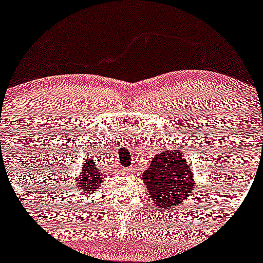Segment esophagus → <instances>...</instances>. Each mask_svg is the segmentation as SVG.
I'll list each match as a JSON object with an SVG mask.
<instances>
[{"label":"esophagus","mask_w":263,"mask_h":263,"mask_svg":"<svg viewBox=\"0 0 263 263\" xmlns=\"http://www.w3.org/2000/svg\"><path fill=\"white\" fill-rule=\"evenodd\" d=\"M126 175L128 176V177H135V176H136V172H135L132 168H128L126 170Z\"/></svg>","instance_id":"1"}]
</instances>
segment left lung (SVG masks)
Segmentation results:
<instances>
[{"mask_svg":"<svg viewBox=\"0 0 263 263\" xmlns=\"http://www.w3.org/2000/svg\"><path fill=\"white\" fill-rule=\"evenodd\" d=\"M180 148L164 149L155 155L148 168L142 174L149 197L155 206L162 210L175 209L176 204L186 201L195 189L190 163Z\"/></svg>","mask_w":263,"mask_h":263,"instance_id":"obj_1","label":"left lung"}]
</instances>
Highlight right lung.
Returning <instances> with one entry per match:
<instances>
[{"label": "right lung", "mask_w": 263, "mask_h": 263, "mask_svg": "<svg viewBox=\"0 0 263 263\" xmlns=\"http://www.w3.org/2000/svg\"><path fill=\"white\" fill-rule=\"evenodd\" d=\"M106 177H107V175L97 168V163L95 162V160H89L86 163H83L81 174L74 181L76 182L74 186H76V189L81 190L86 196H89L100 189Z\"/></svg>", "instance_id": "add662e5"}]
</instances>
